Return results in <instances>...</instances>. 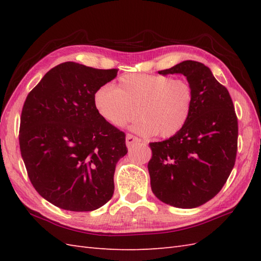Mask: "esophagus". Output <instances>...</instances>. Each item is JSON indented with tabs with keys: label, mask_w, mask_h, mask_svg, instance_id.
<instances>
[{
	"label": "esophagus",
	"mask_w": 261,
	"mask_h": 261,
	"mask_svg": "<svg viewBox=\"0 0 261 261\" xmlns=\"http://www.w3.org/2000/svg\"><path fill=\"white\" fill-rule=\"evenodd\" d=\"M137 142H140L139 138H137L134 135H130V134L126 135V137H125V143H126L127 147L134 146L135 143H137Z\"/></svg>",
	"instance_id": "34e87169"
}]
</instances>
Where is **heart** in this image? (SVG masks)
Here are the masks:
<instances>
[{
    "label": "heart",
    "mask_w": 261,
    "mask_h": 261,
    "mask_svg": "<svg viewBox=\"0 0 261 261\" xmlns=\"http://www.w3.org/2000/svg\"><path fill=\"white\" fill-rule=\"evenodd\" d=\"M194 92L185 80L168 75L127 74L114 87L103 85L93 94L97 114L112 126H123L135 118L132 130L143 137L170 138L190 120Z\"/></svg>",
    "instance_id": "obj_1"
}]
</instances>
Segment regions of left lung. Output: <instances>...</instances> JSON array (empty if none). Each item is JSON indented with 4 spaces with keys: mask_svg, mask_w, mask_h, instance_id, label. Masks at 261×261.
I'll list each match as a JSON object with an SVG mask.
<instances>
[{
    "mask_svg": "<svg viewBox=\"0 0 261 261\" xmlns=\"http://www.w3.org/2000/svg\"><path fill=\"white\" fill-rule=\"evenodd\" d=\"M159 74H181L194 92L190 120L169 139L151 142L152 193L179 208L201 206L224 186L236 163L238 119L228 90L204 64L185 60Z\"/></svg>",
    "mask_w": 261,
    "mask_h": 261,
    "instance_id": "1",
    "label": "left lung"
}]
</instances>
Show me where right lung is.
I'll return each mask as SVG.
<instances>
[{
    "instance_id": "obj_1",
    "label": "right lung",
    "mask_w": 261,
    "mask_h": 261,
    "mask_svg": "<svg viewBox=\"0 0 261 261\" xmlns=\"http://www.w3.org/2000/svg\"><path fill=\"white\" fill-rule=\"evenodd\" d=\"M118 70L66 62L28 94L21 156L33 187L55 206L88 212L113 196L115 166L127 152L125 135L97 114L93 94Z\"/></svg>"
}]
</instances>
